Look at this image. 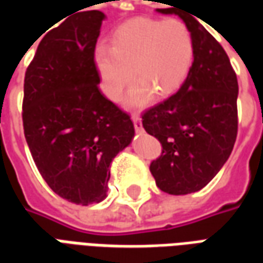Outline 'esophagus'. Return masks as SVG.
I'll return each instance as SVG.
<instances>
[{"label": "esophagus", "instance_id": "esophagus-1", "mask_svg": "<svg viewBox=\"0 0 263 263\" xmlns=\"http://www.w3.org/2000/svg\"><path fill=\"white\" fill-rule=\"evenodd\" d=\"M132 121H134V126H135V131L142 132V122H141V117L138 112L132 114Z\"/></svg>", "mask_w": 263, "mask_h": 263}]
</instances>
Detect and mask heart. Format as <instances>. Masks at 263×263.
<instances>
[{"mask_svg": "<svg viewBox=\"0 0 263 263\" xmlns=\"http://www.w3.org/2000/svg\"><path fill=\"white\" fill-rule=\"evenodd\" d=\"M194 53L193 33L184 21L137 18L114 32L112 46L98 43L94 65L104 94L112 101H120L135 76L138 81L126 103L141 107L152 100L154 91L167 96L182 86L193 66Z\"/></svg>", "mask_w": 263, "mask_h": 263, "instance_id": "b5f03b06", "label": "heart"}]
</instances>
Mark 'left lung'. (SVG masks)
Listing matches in <instances>:
<instances>
[{
    "label": "left lung",
    "mask_w": 263,
    "mask_h": 263,
    "mask_svg": "<svg viewBox=\"0 0 263 263\" xmlns=\"http://www.w3.org/2000/svg\"><path fill=\"white\" fill-rule=\"evenodd\" d=\"M159 12L179 15L196 45L182 87L142 114L145 131L162 145L149 166L156 186L179 196L209 184L230 158L238 132V80L226 50L196 15L176 8Z\"/></svg>",
    "instance_id": "1"
}]
</instances>
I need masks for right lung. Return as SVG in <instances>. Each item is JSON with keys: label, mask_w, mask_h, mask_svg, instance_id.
<instances>
[{"label": "right lung", "mask_w": 263, "mask_h": 263, "mask_svg": "<svg viewBox=\"0 0 263 263\" xmlns=\"http://www.w3.org/2000/svg\"><path fill=\"white\" fill-rule=\"evenodd\" d=\"M103 20L100 11L67 15L42 37L24 80L33 162L54 193L81 205L105 198L109 165L135 134L129 114L98 87L94 49Z\"/></svg>", "instance_id": "obj_1"}]
</instances>
